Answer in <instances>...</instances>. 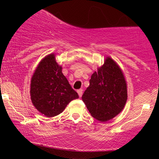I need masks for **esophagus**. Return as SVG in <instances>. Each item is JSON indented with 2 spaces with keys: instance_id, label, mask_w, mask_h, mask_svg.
I'll use <instances>...</instances> for the list:
<instances>
[{
  "instance_id": "esophagus-1",
  "label": "esophagus",
  "mask_w": 159,
  "mask_h": 159,
  "mask_svg": "<svg viewBox=\"0 0 159 159\" xmlns=\"http://www.w3.org/2000/svg\"><path fill=\"white\" fill-rule=\"evenodd\" d=\"M77 92L78 93V96H79V97H81L82 94H83V90H82V89H80V90H78Z\"/></svg>"
}]
</instances>
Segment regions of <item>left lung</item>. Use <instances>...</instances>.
Wrapping results in <instances>:
<instances>
[{
	"instance_id": "left-lung-1",
	"label": "left lung",
	"mask_w": 159,
	"mask_h": 159,
	"mask_svg": "<svg viewBox=\"0 0 159 159\" xmlns=\"http://www.w3.org/2000/svg\"><path fill=\"white\" fill-rule=\"evenodd\" d=\"M127 97V84L123 72L117 63L107 57L104 64L91 76L82 100L93 117L106 122L123 111Z\"/></svg>"
}]
</instances>
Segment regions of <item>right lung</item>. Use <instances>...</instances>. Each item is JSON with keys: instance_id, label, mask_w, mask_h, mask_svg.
Instances as JSON below:
<instances>
[{"instance_id": "add662e5", "label": "right lung", "mask_w": 159, "mask_h": 159, "mask_svg": "<svg viewBox=\"0 0 159 159\" xmlns=\"http://www.w3.org/2000/svg\"><path fill=\"white\" fill-rule=\"evenodd\" d=\"M30 83V98L34 107L48 117L63 111L72 100L78 98L56 62L54 54L45 57L36 67Z\"/></svg>"}]
</instances>
